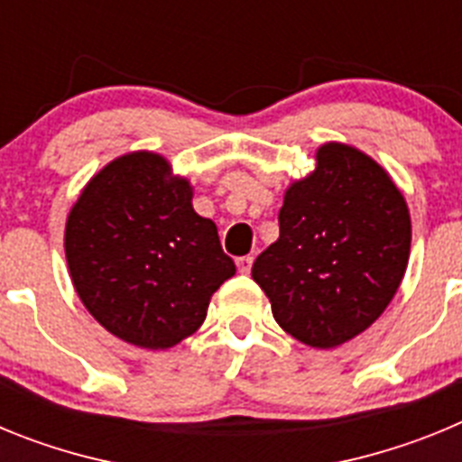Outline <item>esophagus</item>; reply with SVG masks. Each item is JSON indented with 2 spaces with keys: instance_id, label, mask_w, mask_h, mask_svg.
I'll return each mask as SVG.
<instances>
[{
  "instance_id": "esophagus-1",
  "label": "esophagus",
  "mask_w": 462,
  "mask_h": 462,
  "mask_svg": "<svg viewBox=\"0 0 462 462\" xmlns=\"http://www.w3.org/2000/svg\"><path fill=\"white\" fill-rule=\"evenodd\" d=\"M252 263H254L252 256H240V259H236V266H238V271L243 273V275H247V273L252 271Z\"/></svg>"
}]
</instances>
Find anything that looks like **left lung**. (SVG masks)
Returning <instances> with one entry per match:
<instances>
[{
	"instance_id": "obj_1",
	"label": "left lung",
	"mask_w": 462,
	"mask_h": 462,
	"mask_svg": "<svg viewBox=\"0 0 462 462\" xmlns=\"http://www.w3.org/2000/svg\"><path fill=\"white\" fill-rule=\"evenodd\" d=\"M410 243V210L386 171L349 145L328 143L317 152V169L284 194L280 238L256 256L252 277L289 336L328 349L386 310Z\"/></svg>"
}]
</instances>
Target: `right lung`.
Listing matches in <instances>:
<instances>
[{
    "label": "right lung",
    "instance_id": "right-lung-1",
    "mask_svg": "<svg viewBox=\"0 0 462 462\" xmlns=\"http://www.w3.org/2000/svg\"><path fill=\"white\" fill-rule=\"evenodd\" d=\"M69 273L94 319L120 340L169 349L203 324L236 263L191 187L164 157L132 152L94 175L64 234Z\"/></svg>",
    "mask_w": 462,
    "mask_h": 462
}]
</instances>
